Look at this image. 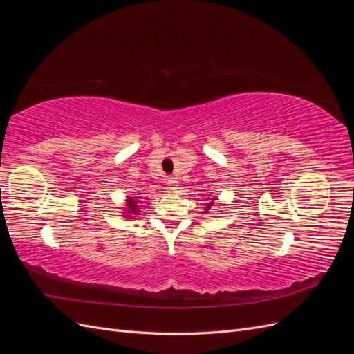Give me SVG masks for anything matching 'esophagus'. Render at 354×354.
Here are the masks:
<instances>
[{
	"mask_svg": "<svg viewBox=\"0 0 354 354\" xmlns=\"http://www.w3.org/2000/svg\"><path fill=\"white\" fill-rule=\"evenodd\" d=\"M167 185L169 186V189L173 190V192H177V190H178V181H177V178H174V177H168V178H167Z\"/></svg>",
	"mask_w": 354,
	"mask_h": 354,
	"instance_id": "34e87169",
	"label": "esophagus"
}]
</instances>
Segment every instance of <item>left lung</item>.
Returning <instances> with one entry per match:
<instances>
[{"label": "left lung", "mask_w": 354, "mask_h": 354, "mask_svg": "<svg viewBox=\"0 0 354 354\" xmlns=\"http://www.w3.org/2000/svg\"><path fill=\"white\" fill-rule=\"evenodd\" d=\"M214 202H216V198H211V201L205 203V208H203L202 214H207V212H209V209H212V207H214Z\"/></svg>", "instance_id": "8db88e82"}]
</instances>
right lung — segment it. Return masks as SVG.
Segmentation results:
<instances>
[{
    "instance_id": "add662e5",
    "label": "right lung",
    "mask_w": 354,
    "mask_h": 354,
    "mask_svg": "<svg viewBox=\"0 0 354 354\" xmlns=\"http://www.w3.org/2000/svg\"><path fill=\"white\" fill-rule=\"evenodd\" d=\"M142 196H127L125 199V207L122 208V217L124 218H136L138 214H140V203H142Z\"/></svg>"
}]
</instances>
